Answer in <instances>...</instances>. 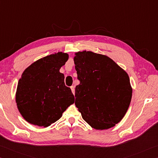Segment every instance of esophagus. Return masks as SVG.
Here are the masks:
<instances>
[{
    "instance_id": "1",
    "label": "esophagus",
    "mask_w": 158,
    "mask_h": 158,
    "mask_svg": "<svg viewBox=\"0 0 158 158\" xmlns=\"http://www.w3.org/2000/svg\"><path fill=\"white\" fill-rule=\"evenodd\" d=\"M71 89L72 91V92H73V94H75V87L73 86H71Z\"/></svg>"
}]
</instances>
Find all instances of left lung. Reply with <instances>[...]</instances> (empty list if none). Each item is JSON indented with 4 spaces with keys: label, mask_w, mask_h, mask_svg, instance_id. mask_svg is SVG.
<instances>
[{
    "label": "left lung",
    "mask_w": 158,
    "mask_h": 158,
    "mask_svg": "<svg viewBox=\"0 0 158 158\" xmlns=\"http://www.w3.org/2000/svg\"><path fill=\"white\" fill-rule=\"evenodd\" d=\"M77 79L75 105L92 128L114 127L125 116L132 94L125 70L107 55L79 51L73 57Z\"/></svg>",
    "instance_id": "1"
}]
</instances>
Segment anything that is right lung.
Here are the masks:
<instances>
[{
    "mask_svg": "<svg viewBox=\"0 0 158 158\" xmlns=\"http://www.w3.org/2000/svg\"><path fill=\"white\" fill-rule=\"evenodd\" d=\"M68 59L67 53L58 52L35 61L23 72L15 99L27 122L46 128L60 119L74 103L73 93L60 72Z\"/></svg>",
    "mask_w": 158,
    "mask_h": 158,
    "instance_id": "add662e5",
    "label": "right lung"
}]
</instances>
